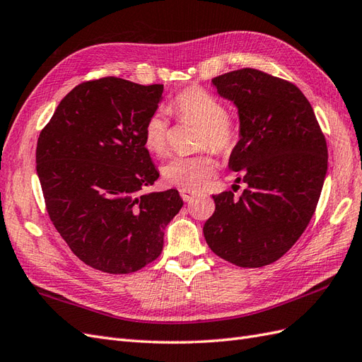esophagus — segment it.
<instances>
[{"label": "esophagus", "mask_w": 362, "mask_h": 362, "mask_svg": "<svg viewBox=\"0 0 362 362\" xmlns=\"http://www.w3.org/2000/svg\"><path fill=\"white\" fill-rule=\"evenodd\" d=\"M180 194H181V198H182L185 202H187V201H190L192 198H194L196 192L187 190V189H180Z\"/></svg>", "instance_id": "1"}]
</instances>
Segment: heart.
<instances>
[{
  "mask_svg": "<svg viewBox=\"0 0 362 362\" xmlns=\"http://www.w3.org/2000/svg\"><path fill=\"white\" fill-rule=\"evenodd\" d=\"M170 110L182 122L201 127L199 148H210L216 154L233 152L240 140L238 125L226 116V108L213 93L192 87L177 95ZM144 146L149 154L163 157L169 149V120L163 112L152 113L144 125ZM216 172V161L210 154L173 157L161 169L168 184L180 189L199 190Z\"/></svg>",
  "mask_w": 362,
  "mask_h": 362,
  "instance_id": "b5f03b06",
  "label": "heart"
}]
</instances>
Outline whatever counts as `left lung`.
Returning a JSON list of instances; mask_svg holds the SVG:
<instances>
[{"label":"left lung","mask_w":362,"mask_h":362,"mask_svg":"<svg viewBox=\"0 0 362 362\" xmlns=\"http://www.w3.org/2000/svg\"><path fill=\"white\" fill-rule=\"evenodd\" d=\"M238 108L240 140L229 169L247 187L214 194L206 245L238 267L279 259L308 226L327 170V146L310 101L293 83L245 68L211 80Z\"/></svg>","instance_id":"8db88e82"}]
</instances>
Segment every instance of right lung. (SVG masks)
Returning a JSON list of instances; mask_svg holds the SVG:
<instances>
[{
    "mask_svg": "<svg viewBox=\"0 0 362 362\" xmlns=\"http://www.w3.org/2000/svg\"><path fill=\"white\" fill-rule=\"evenodd\" d=\"M161 98L163 84L84 81L40 131L36 170L51 222L96 270L125 275L158 258L182 206L175 189L137 196L160 177L141 134Z\"/></svg>",
    "mask_w": 362,
    "mask_h": 362,
    "instance_id": "1",
    "label": "right lung"
}]
</instances>
